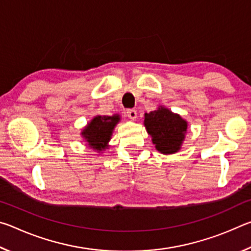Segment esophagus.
Instances as JSON below:
<instances>
[{"label": "esophagus", "mask_w": 251, "mask_h": 251, "mask_svg": "<svg viewBox=\"0 0 251 251\" xmlns=\"http://www.w3.org/2000/svg\"><path fill=\"white\" fill-rule=\"evenodd\" d=\"M126 114H127V117H128L131 121L136 120V117H137V112H136L135 109H127Z\"/></svg>", "instance_id": "obj_1"}]
</instances>
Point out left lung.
Instances as JSON below:
<instances>
[{"instance_id": "obj_1", "label": "left lung", "mask_w": 251, "mask_h": 251, "mask_svg": "<svg viewBox=\"0 0 251 251\" xmlns=\"http://www.w3.org/2000/svg\"><path fill=\"white\" fill-rule=\"evenodd\" d=\"M144 125L151 136L156 150L161 154H174L180 150L187 131V122L178 114L159 106L156 110L145 113Z\"/></svg>"}]
</instances>
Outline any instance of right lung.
Instances as JSON below:
<instances>
[{
    "instance_id": "1",
    "label": "right lung",
    "mask_w": 251,
    "mask_h": 251,
    "mask_svg": "<svg viewBox=\"0 0 251 251\" xmlns=\"http://www.w3.org/2000/svg\"><path fill=\"white\" fill-rule=\"evenodd\" d=\"M120 121L121 116L117 114L113 116H95L80 134L88 146L97 151H101L107 148L110 136Z\"/></svg>"
}]
</instances>
